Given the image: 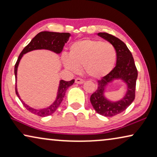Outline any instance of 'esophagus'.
I'll return each instance as SVG.
<instances>
[{
	"mask_svg": "<svg viewBox=\"0 0 157 157\" xmlns=\"http://www.w3.org/2000/svg\"><path fill=\"white\" fill-rule=\"evenodd\" d=\"M75 82H76V83H78V84H82V83H84V81H83V79L78 78H76Z\"/></svg>",
	"mask_w": 157,
	"mask_h": 157,
	"instance_id": "obj_1",
	"label": "esophagus"
}]
</instances>
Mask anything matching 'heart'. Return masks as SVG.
Here are the masks:
<instances>
[{
	"label": "heart",
	"mask_w": 157,
	"mask_h": 157,
	"mask_svg": "<svg viewBox=\"0 0 157 157\" xmlns=\"http://www.w3.org/2000/svg\"><path fill=\"white\" fill-rule=\"evenodd\" d=\"M69 58L63 56L62 62L66 69L78 73L83 67L88 76L101 78L108 75L114 68L117 51L110 43L101 40L83 39L70 46Z\"/></svg>",
	"instance_id": "1"
}]
</instances>
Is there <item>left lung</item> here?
Returning <instances> with one entry per match:
<instances>
[{"label":"left lung","instance_id":"1","mask_svg":"<svg viewBox=\"0 0 157 157\" xmlns=\"http://www.w3.org/2000/svg\"><path fill=\"white\" fill-rule=\"evenodd\" d=\"M97 35L114 46L117 64L108 75L98 81V89L91 96L90 101L98 113L111 117L123 112L134 101L138 72L132 53L122 40L107 33H98ZM116 80H121L125 83L127 91L123 98L113 102L105 97V92L108 83Z\"/></svg>","mask_w":157,"mask_h":157}]
</instances>
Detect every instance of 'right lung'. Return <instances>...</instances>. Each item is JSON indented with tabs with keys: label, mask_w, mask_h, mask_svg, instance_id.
Segmentation results:
<instances>
[{
	"label": "right lung",
	"mask_w": 157,
	"mask_h": 157,
	"mask_svg": "<svg viewBox=\"0 0 157 157\" xmlns=\"http://www.w3.org/2000/svg\"><path fill=\"white\" fill-rule=\"evenodd\" d=\"M70 36L71 34L69 33H57V32L49 31L40 32L23 48V50L21 51L20 55H19L18 59L17 60L14 68V74L15 76H16V94L18 96L19 99L21 100V101L22 102L23 106H25V108L28 111H29L30 112L34 113V114L39 116V117H47V116H49L54 113L56 111L58 107L60 106L62 101H63L66 90L68 87L74 84L75 80L73 79L70 81L61 80L59 81L56 98L54 101L53 102V104H51L49 106L44 109L32 108L21 99L18 94V89H17V71H18V67L21 59H22L23 55L33 50L45 49V50L53 51V52L57 53V54H59L63 51L64 45L67 43Z\"/></svg>",
	"instance_id": "1"
}]
</instances>
